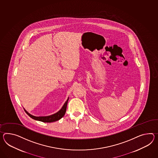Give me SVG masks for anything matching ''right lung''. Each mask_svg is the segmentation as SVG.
Returning a JSON list of instances; mask_svg holds the SVG:
<instances>
[{
	"instance_id": "1",
	"label": "right lung",
	"mask_w": 158,
	"mask_h": 158,
	"mask_svg": "<svg viewBox=\"0 0 158 158\" xmlns=\"http://www.w3.org/2000/svg\"><path fill=\"white\" fill-rule=\"evenodd\" d=\"M69 99V98H68L67 100L65 101L64 104L62 106V108L59 111L54 114L51 115L46 116H35L32 115L30 113H28L24 108V110L26 112L27 115L30 117H31V118L33 119L43 122H45V123H51V122H56L57 120L60 119L64 116L65 111H66L67 106V103H68Z\"/></svg>"
}]
</instances>
